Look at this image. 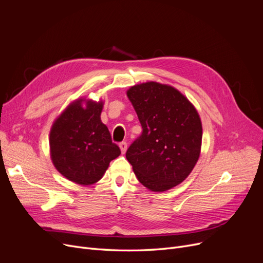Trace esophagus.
I'll list each match as a JSON object with an SVG mask.
<instances>
[{"mask_svg": "<svg viewBox=\"0 0 263 263\" xmlns=\"http://www.w3.org/2000/svg\"><path fill=\"white\" fill-rule=\"evenodd\" d=\"M127 147H128V145H127V143L126 142H121V143H119V148H120V150H121V154H124L127 151Z\"/></svg>", "mask_w": 263, "mask_h": 263, "instance_id": "obj_1", "label": "esophagus"}]
</instances>
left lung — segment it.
<instances>
[{"instance_id":"1","label":"left lung","mask_w":263,"mask_h":263,"mask_svg":"<svg viewBox=\"0 0 263 263\" xmlns=\"http://www.w3.org/2000/svg\"><path fill=\"white\" fill-rule=\"evenodd\" d=\"M127 96L143 128L126 154L135 176L154 192L180 184L200 155L202 127L196 108L180 91L157 82L134 85Z\"/></svg>"}]
</instances>
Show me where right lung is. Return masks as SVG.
<instances>
[{
    "instance_id": "add662e5",
    "label": "right lung",
    "mask_w": 263,
    "mask_h": 263,
    "mask_svg": "<svg viewBox=\"0 0 263 263\" xmlns=\"http://www.w3.org/2000/svg\"><path fill=\"white\" fill-rule=\"evenodd\" d=\"M79 99L54 121L50 132L51 159L68 180L81 185L99 181L109 162L120 155L100 115L103 102Z\"/></svg>"
}]
</instances>
